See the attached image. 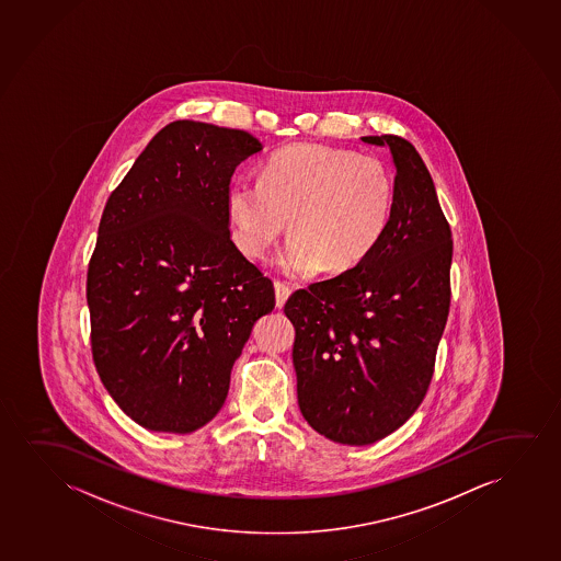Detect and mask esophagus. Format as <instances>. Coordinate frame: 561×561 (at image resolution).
<instances>
[{
    "mask_svg": "<svg viewBox=\"0 0 561 561\" xmlns=\"http://www.w3.org/2000/svg\"><path fill=\"white\" fill-rule=\"evenodd\" d=\"M291 290L288 284L280 283V280H275V301H277V307H280L286 304V299L290 296Z\"/></svg>",
    "mask_w": 561,
    "mask_h": 561,
    "instance_id": "34e87169",
    "label": "esophagus"
}]
</instances>
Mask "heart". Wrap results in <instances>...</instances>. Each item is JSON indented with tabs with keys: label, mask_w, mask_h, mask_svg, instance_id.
<instances>
[{
	"label": "heart",
	"mask_w": 561,
	"mask_h": 561,
	"mask_svg": "<svg viewBox=\"0 0 561 561\" xmlns=\"http://www.w3.org/2000/svg\"><path fill=\"white\" fill-rule=\"evenodd\" d=\"M393 175L378 158L321 145L278 150L262 181L239 178L227 193L234 240L263 257L286 231L294 237L278 265L291 277L345 273L365 262L388 232Z\"/></svg>",
	"instance_id": "heart-1"
}]
</instances>
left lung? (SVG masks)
I'll return each instance as SVG.
<instances>
[{
  "label": "left lung",
  "instance_id": "left-lung-1",
  "mask_svg": "<svg viewBox=\"0 0 561 561\" xmlns=\"http://www.w3.org/2000/svg\"><path fill=\"white\" fill-rule=\"evenodd\" d=\"M388 145L396 204L386 237L365 262L291 294L284 313L299 411L342 445H370L403 426L426 397L450 306L453 234L434 180L399 135Z\"/></svg>",
  "mask_w": 561,
  "mask_h": 561
}]
</instances>
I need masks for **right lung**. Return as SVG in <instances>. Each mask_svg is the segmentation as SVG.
I'll use <instances>...</instances> for the list:
<instances>
[{
    "label": "right lung",
    "instance_id": "1",
    "mask_svg": "<svg viewBox=\"0 0 561 561\" xmlns=\"http://www.w3.org/2000/svg\"><path fill=\"white\" fill-rule=\"evenodd\" d=\"M262 150L244 129L162 127L106 201L88 267L99 378L150 432L191 434L224 407L275 288L234 247L227 193Z\"/></svg>",
    "mask_w": 561,
    "mask_h": 561
}]
</instances>
